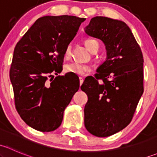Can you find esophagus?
I'll use <instances>...</instances> for the list:
<instances>
[{
	"mask_svg": "<svg viewBox=\"0 0 157 157\" xmlns=\"http://www.w3.org/2000/svg\"><path fill=\"white\" fill-rule=\"evenodd\" d=\"M79 79H80V85L81 86V85L83 84V77H79Z\"/></svg>",
	"mask_w": 157,
	"mask_h": 157,
	"instance_id": "1",
	"label": "esophagus"
}]
</instances>
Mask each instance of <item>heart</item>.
Here are the masks:
<instances>
[{
    "label": "heart",
    "instance_id": "obj_1",
    "mask_svg": "<svg viewBox=\"0 0 157 157\" xmlns=\"http://www.w3.org/2000/svg\"><path fill=\"white\" fill-rule=\"evenodd\" d=\"M99 45L97 42L94 39H87L84 41V45L86 48L88 49L90 52L93 50V47L95 45ZM71 45L69 44L67 47H66L65 51H64V56L65 58H69L71 56ZM90 70L88 66L85 65V64H82L79 62H76V61H73V62L68 63L64 67V71L67 73H71V74H77V75H83L86 74V72Z\"/></svg>",
    "mask_w": 157,
    "mask_h": 157
}]
</instances>
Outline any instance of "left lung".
<instances>
[{"label": "left lung", "mask_w": 157, "mask_h": 157, "mask_svg": "<svg viewBox=\"0 0 157 157\" xmlns=\"http://www.w3.org/2000/svg\"><path fill=\"white\" fill-rule=\"evenodd\" d=\"M88 36L102 41L106 59L80 86L88 101L84 124L93 135L105 137L127 127L144 93L141 49L124 22L105 17L91 19Z\"/></svg>", "instance_id": "8db88e82"}]
</instances>
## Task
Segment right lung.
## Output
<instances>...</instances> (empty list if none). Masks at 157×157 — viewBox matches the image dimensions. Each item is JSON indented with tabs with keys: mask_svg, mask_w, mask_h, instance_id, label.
Listing matches in <instances>:
<instances>
[{
	"mask_svg": "<svg viewBox=\"0 0 157 157\" xmlns=\"http://www.w3.org/2000/svg\"><path fill=\"white\" fill-rule=\"evenodd\" d=\"M86 19L74 16H45L39 18L17 42L10 79L19 115L37 131H55L80 81L68 74L47 81L52 73L62 71L64 51ZM52 79V78H51Z\"/></svg>",
	"mask_w": 157,
	"mask_h": 157,
	"instance_id": "obj_1",
	"label": "right lung"
}]
</instances>
